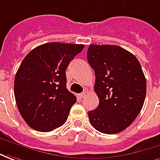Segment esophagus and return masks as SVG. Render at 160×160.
Segmentation results:
<instances>
[{"mask_svg":"<svg viewBox=\"0 0 160 160\" xmlns=\"http://www.w3.org/2000/svg\"><path fill=\"white\" fill-rule=\"evenodd\" d=\"M88 93H89V89H85L84 90H83V92L81 93V94H79V96H80L81 98H83V97H84V96H85L86 95L88 94Z\"/></svg>","mask_w":160,"mask_h":160,"instance_id":"esophagus-1","label":"esophagus"}]
</instances>
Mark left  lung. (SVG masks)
<instances>
[{
  "instance_id": "1",
  "label": "left lung",
  "mask_w": 160,
  "mask_h": 160,
  "mask_svg": "<svg viewBox=\"0 0 160 160\" xmlns=\"http://www.w3.org/2000/svg\"><path fill=\"white\" fill-rule=\"evenodd\" d=\"M87 58L95 71L94 89L99 98L98 107L89 112L90 124L102 133H118L143 107L147 81L141 65L128 51L110 45H90Z\"/></svg>"
}]
</instances>
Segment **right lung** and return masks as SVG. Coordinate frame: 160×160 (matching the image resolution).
<instances>
[{
	"label": "right lung",
	"instance_id": "obj_1",
	"mask_svg": "<svg viewBox=\"0 0 160 160\" xmlns=\"http://www.w3.org/2000/svg\"><path fill=\"white\" fill-rule=\"evenodd\" d=\"M83 45L46 43L32 50L14 79V96L20 114L30 128L51 132L66 122L77 97L66 89L65 70Z\"/></svg>",
	"mask_w": 160,
	"mask_h": 160
}]
</instances>
